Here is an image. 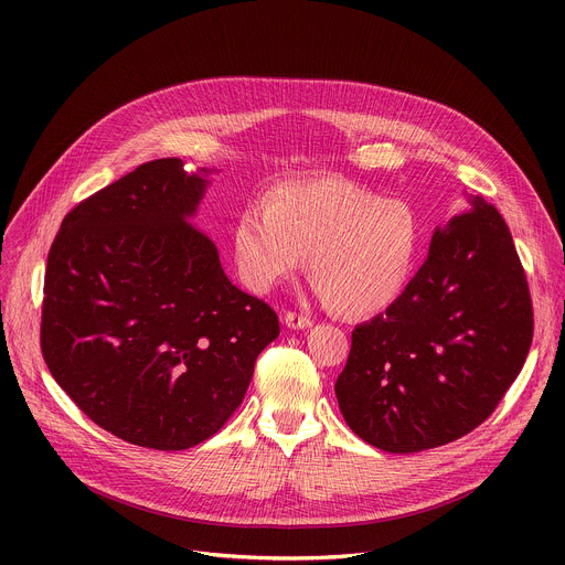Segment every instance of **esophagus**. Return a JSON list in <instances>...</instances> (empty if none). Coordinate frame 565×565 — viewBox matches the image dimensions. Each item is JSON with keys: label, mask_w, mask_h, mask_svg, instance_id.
I'll return each mask as SVG.
<instances>
[{"label": "esophagus", "mask_w": 565, "mask_h": 565, "mask_svg": "<svg viewBox=\"0 0 565 565\" xmlns=\"http://www.w3.org/2000/svg\"><path fill=\"white\" fill-rule=\"evenodd\" d=\"M284 321H286L288 329H295V331L308 329V327L312 324V319H310L308 315H301V312H295V310H288V312L284 315Z\"/></svg>", "instance_id": "1"}]
</instances>
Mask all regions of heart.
Segmentation results:
<instances>
[{
    "mask_svg": "<svg viewBox=\"0 0 565 565\" xmlns=\"http://www.w3.org/2000/svg\"><path fill=\"white\" fill-rule=\"evenodd\" d=\"M420 250V221L399 199L338 177L284 181L266 207L248 203L232 225L238 277L257 292L275 288L303 264L340 315L369 317L405 292Z\"/></svg>",
    "mask_w": 565,
    "mask_h": 565,
    "instance_id": "b5f03b06",
    "label": "heart"
}]
</instances>
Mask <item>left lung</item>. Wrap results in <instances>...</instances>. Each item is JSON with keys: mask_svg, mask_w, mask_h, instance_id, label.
Wrapping results in <instances>:
<instances>
[{"mask_svg": "<svg viewBox=\"0 0 565 565\" xmlns=\"http://www.w3.org/2000/svg\"><path fill=\"white\" fill-rule=\"evenodd\" d=\"M469 203L434 232L405 292L351 335L335 395L353 434L382 451L462 438L525 364L534 333L525 270L499 210L482 196Z\"/></svg>", "mask_w": 565, "mask_h": 565, "instance_id": "1", "label": "left lung"}]
</instances>
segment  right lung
<instances>
[{"label":"right lung","mask_w":565,"mask_h":565,"mask_svg":"<svg viewBox=\"0 0 565 565\" xmlns=\"http://www.w3.org/2000/svg\"><path fill=\"white\" fill-rule=\"evenodd\" d=\"M138 166L79 201L49 250L40 347L55 382L105 431L181 451L244 399L279 317L238 290L194 230L207 170Z\"/></svg>","instance_id":"1"}]
</instances>
